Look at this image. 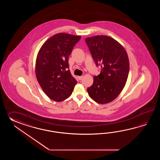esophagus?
<instances>
[{"instance_id":"esophagus-1","label":"esophagus","mask_w":160,"mask_h":160,"mask_svg":"<svg viewBox=\"0 0 160 160\" xmlns=\"http://www.w3.org/2000/svg\"><path fill=\"white\" fill-rule=\"evenodd\" d=\"M78 78L79 81H81V80H82V79H83V76H79L78 77Z\"/></svg>"}]
</instances>
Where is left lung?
Listing matches in <instances>:
<instances>
[{
  "instance_id": "1",
  "label": "left lung",
  "mask_w": 160,
  "mask_h": 160,
  "mask_svg": "<svg viewBox=\"0 0 160 160\" xmlns=\"http://www.w3.org/2000/svg\"><path fill=\"white\" fill-rule=\"evenodd\" d=\"M97 66L101 72L94 77L93 84L87 89L95 102L105 104L118 96L126 84L129 72V61L126 50L114 39L97 35L85 39Z\"/></svg>"
}]
</instances>
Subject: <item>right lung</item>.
Listing matches in <instances>:
<instances>
[{
	"label": "right lung",
	"mask_w": 160,
	"mask_h": 160,
	"mask_svg": "<svg viewBox=\"0 0 160 160\" xmlns=\"http://www.w3.org/2000/svg\"><path fill=\"white\" fill-rule=\"evenodd\" d=\"M81 37L58 33L50 38L38 52L35 74L48 98L61 102L72 95L77 81L71 74L68 56Z\"/></svg>",
	"instance_id": "obj_1"
}]
</instances>
